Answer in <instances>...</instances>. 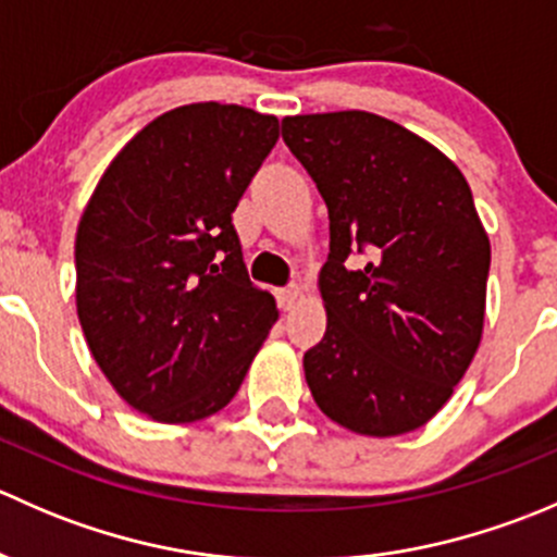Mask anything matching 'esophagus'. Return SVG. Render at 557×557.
<instances>
[{
	"mask_svg": "<svg viewBox=\"0 0 557 557\" xmlns=\"http://www.w3.org/2000/svg\"><path fill=\"white\" fill-rule=\"evenodd\" d=\"M299 299H301L299 285H288V288L277 290V301H280V307H283V310H294V307L299 305Z\"/></svg>",
	"mask_w": 557,
	"mask_h": 557,
	"instance_id": "esophagus-1",
	"label": "esophagus"
}]
</instances>
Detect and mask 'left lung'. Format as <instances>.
<instances>
[{"label": "left lung", "instance_id": "1", "mask_svg": "<svg viewBox=\"0 0 557 557\" xmlns=\"http://www.w3.org/2000/svg\"><path fill=\"white\" fill-rule=\"evenodd\" d=\"M283 139L329 207L325 334L305 352L320 412L361 436L429 423L485 325L491 239L442 150L363 110L283 117ZM352 251L368 263L350 268Z\"/></svg>", "mask_w": 557, "mask_h": 557}]
</instances>
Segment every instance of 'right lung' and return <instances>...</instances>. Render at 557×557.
<instances>
[{
  "instance_id": "1",
  "label": "right lung",
  "mask_w": 557,
  "mask_h": 557,
  "mask_svg": "<svg viewBox=\"0 0 557 557\" xmlns=\"http://www.w3.org/2000/svg\"><path fill=\"white\" fill-rule=\"evenodd\" d=\"M277 137V117L250 107H174L123 145L83 210L75 301L88 350L159 423L226 407L277 320L232 223Z\"/></svg>"
}]
</instances>
